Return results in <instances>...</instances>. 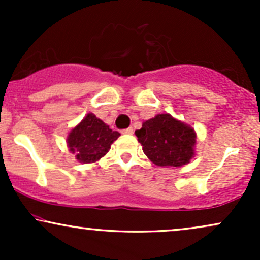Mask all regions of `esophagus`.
<instances>
[{
  "instance_id": "esophagus-1",
  "label": "esophagus",
  "mask_w": 260,
  "mask_h": 260,
  "mask_svg": "<svg viewBox=\"0 0 260 260\" xmlns=\"http://www.w3.org/2000/svg\"><path fill=\"white\" fill-rule=\"evenodd\" d=\"M121 132H122V134H132L133 133V128L128 127V128H126V129H122Z\"/></svg>"
}]
</instances>
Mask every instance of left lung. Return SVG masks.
<instances>
[{"instance_id": "8db88e82", "label": "left lung", "mask_w": 260, "mask_h": 260, "mask_svg": "<svg viewBox=\"0 0 260 260\" xmlns=\"http://www.w3.org/2000/svg\"><path fill=\"white\" fill-rule=\"evenodd\" d=\"M136 136L144 154L157 166L181 168L194 155V131L169 113L145 121Z\"/></svg>"}]
</instances>
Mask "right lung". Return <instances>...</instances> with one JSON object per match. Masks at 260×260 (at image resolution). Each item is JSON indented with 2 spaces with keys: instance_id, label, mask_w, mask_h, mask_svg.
<instances>
[{
  "instance_id": "obj_1",
  "label": "right lung",
  "mask_w": 260,
  "mask_h": 260,
  "mask_svg": "<svg viewBox=\"0 0 260 260\" xmlns=\"http://www.w3.org/2000/svg\"><path fill=\"white\" fill-rule=\"evenodd\" d=\"M121 134L92 113H88L68 136V148L80 162H94L105 155Z\"/></svg>"
}]
</instances>
